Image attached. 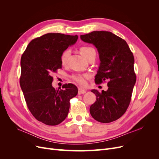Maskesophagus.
Wrapping results in <instances>:
<instances>
[{"mask_svg":"<svg viewBox=\"0 0 159 159\" xmlns=\"http://www.w3.org/2000/svg\"><path fill=\"white\" fill-rule=\"evenodd\" d=\"M85 93H86V90L84 89H81L79 88L78 89V94L81 95V94H84Z\"/></svg>","mask_w":159,"mask_h":159,"instance_id":"obj_1","label":"esophagus"}]
</instances>
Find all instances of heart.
Listing matches in <instances>:
<instances>
[{
    "instance_id": "heart-1",
    "label": "heart",
    "mask_w": 159,
    "mask_h": 159,
    "mask_svg": "<svg viewBox=\"0 0 159 159\" xmlns=\"http://www.w3.org/2000/svg\"><path fill=\"white\" fill-rule=\"evenodd\" d=\"M80 53L87 60L91 56H95V50L92 47L89 46H83L80 48ZM70 54V50H66L63 52L61 56V62L63 65H65L68 60V57ZM89 77L88 74H77L72 76V78L74 81L80 85H85L86 84V79Z\"/></svg>"
}]
</instances>
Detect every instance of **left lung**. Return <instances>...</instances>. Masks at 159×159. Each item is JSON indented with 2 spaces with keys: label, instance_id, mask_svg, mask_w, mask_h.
I'll use <instances>...</instances> for the list:
<instances>
[{
  "label": "left lung",
  "instance_id": "1",
  "mask_svg": "<svg viewBox=\"0 0 159 159\" xmlns=\"http://www.w3.org/2000/svg\"><path fill=\"white\" fill-rule=\"evenodd\" d=\"M80 38L94 45L98 51L100 64L95 83L109 80L107 91H91L96 95V102L91 105L90 114L101 123L114 121L127 111L136 82L133 53L125 40L111 32L93 31Z\"/></svg>",
  "mask_w": 159,
  "mask_h": 159
}]
</instances>
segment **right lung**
Here are the masks:
<instances>
[{
  "mask_svg": "<svg viewBox=\"0 0 159 159\" xmlns=\"http://www.w3.org/2000/svg\"><path fill=\"white\" fill-rule=\"evenodd\" d=\"M77 35L48 33L32 40L21 57L20 85L28 108L38 121L57 125L66 118L70 100L78 88L65 84L61 89L52 87V74L61 68V56L78 40Z\"/></svg>",
  "mask_w": 159,
  "mask_h": 159,
  "instance_id": "1",
  "label": "right lung"
}]
</instances>
